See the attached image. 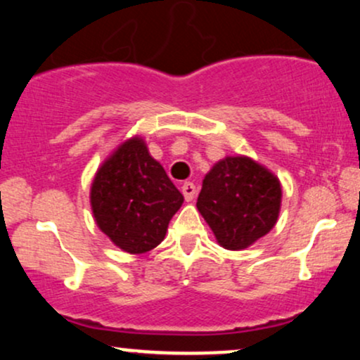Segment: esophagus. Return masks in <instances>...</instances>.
<instances>
[{
	"instance_id": "1",
	"label": "esophagus",
	"mask_w": 360,
	"mask_h": 360,
	"mask_svg": "<svg viewBox=\"0 0 360 360\" xmlns=\"http://www.w3.org/2000/svg\"><path fill=\"white\" fill-rule=\"evenodd\" d=\"M195 192H197V188H195V185L192 184V181H185V184L181 185V193H184L185 200H187V202L193 200V197H195Z\"/></svg>"
}]
</instances>
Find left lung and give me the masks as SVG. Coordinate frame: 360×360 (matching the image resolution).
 I'll use <instances>...</instances> for the list:
<instances>
[{
	"mask_svg": "<svg viewBox=\"0 0 360 360\" xmlns=\"http://www.w3.org/2000/svg\"><path fill=\"white\" fill-rule=\"evenodd\" d=\"M280 180L246 156H227L205 175L197 209L231 251L251 246L278 221Z\"/></svg>",
	"mask_w": 360,
	"mask_h": 360,
	"instance_id": "1",
	"label": "left lung"
}]
</instances>
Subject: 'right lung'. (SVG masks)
<instances>
[{
    "instance_id": "1",
    "label": "right lung",
    "mask_w": 360,
    "mask_h": 360,
    "mask_svg": "<svg viewBox=\"0 0 360 360\" xmlns=\"http://www.w3.org/2000/svg\"><path fill=\"white\" fill-rule=\"evenodd\" d=\"M184 195L133 138L96 173L91 204L99 229L122 251L141 255L162 243Z\"/></svg>"
}]
</instances>
